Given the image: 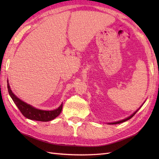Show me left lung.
<instances>
[{
	"label": "left lung",
	"instance_id": "1",
	"mask_svg": "<svg viewBox=\"0 0 159 159\" xmlns=\"http://www.w3.org/2000/svg\"><path fill=\"white\" fill-rule=\"evenodd\" d=\"M140 108H141V107H140ZM140 108H139V109H140ZM139 109H138V110H139ZM138 110L137 111H135V112H134L133 114H132L131 115V116H130V117H127V118H126V119H124V120H121V121H116V122H113V123H109V124H120V123H122V122H124V121H127V120H130V118H132V117H133L134 116V115H135L136 114V113L137 112V111H138Z\"/></svg>",
	"mask_w": 159,
	"mask_h": 159
}]
</instances>
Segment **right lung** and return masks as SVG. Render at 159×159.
I'll return each instance as SVG.
<instances>
[{
  "mask_svg": "<svg viewBox=\"0 0 159 159\" xmlns=\"http://www.w3.org/2000/svg\"><path fill=\"white\" fill-rule=\"evenodd\" d=\"M7 88L8 92L10 96L12 98L13 101L16 104V105L18 107L20 112L22 113L24 116L28 118V119L40 121H48L55 119L61 112L63 104H61V106L55 110L53 111H43L39 110L32 106L23 102L21 100H20L18 98H17L14 94L13 93L12 91L10 89V86L9 85L7 80Z\"/></svg>",
  "mask_w": 159,
  "mask_h": 159,
  "instance_id": "right-lung-1",
  "label": "right lung"
}]
</instances>
